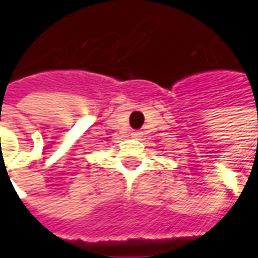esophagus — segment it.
Wrapping results in <instances>:
<instances>
[{
	"mask_svg": "<svg viewBox=\"0 0 258 258\" xmlns=\"http://www.w3.org/2000/svg\"><path fill=\"white\" fill-rule=\"evenodd\" d=\"M132 138H135V139H139V138H142V132H141V131H134V132H132Z\"/></svg>",
	"mask_w": 258,
	"mask_h": 258,
	"instance_id": "esophagus-1",
	"label": "esophagus"
}]
</instances>
